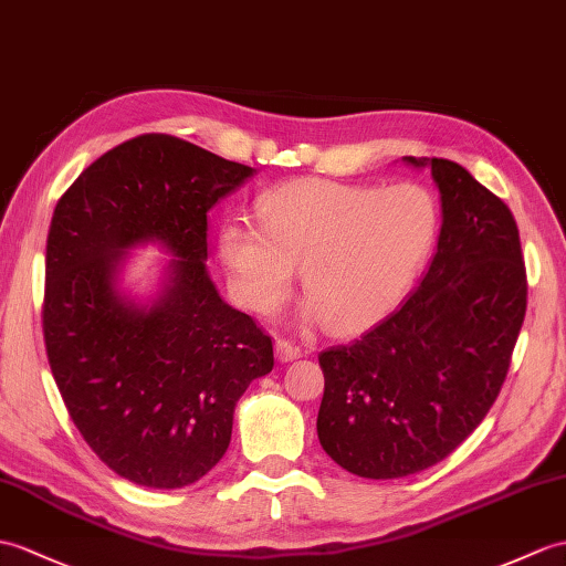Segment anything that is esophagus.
Listing matches in <instances>:
<instances>
[{
  "instance_id": "obj_1",
  "label": "esophagus",
  "mask_w": 566,
  "mask_h": 566,
  "mask_svg": "<svg viewBox=\"0 0 566 566\" xmlns=\"http://www.w3.org/2000/svg\"><path fill=\"white\" fill-rule=\"evenodd\" d=\"M274 352H277V359H280L282 364L294 361V359L301 357V349L294 347L292 343H289V339H277V343H274Z\"/></svg>"
}]
</instances>
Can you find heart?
<instances>
[{
	"mask_svg": "<svg viewBox=\"0 0 566 566\" xmlns=\"http://www.w3.org/2000/svg\"><path fill=\"white\" fill-rule=\"evenodd\" d=\"M260 229L231 221L219 253L241 301L262 315L292 294L296 270L306 323L333 333L369 331L400 304L437 243L441 212L424 186L380 188L301 178L255 205Z\"/></svg>",
	"mask_w": 566,
	"mask_h": 566,
	"instance_id": "heart-1",
	"label": "heart"
}]
</instances>
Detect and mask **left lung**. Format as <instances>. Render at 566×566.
<instances>
[{
  "instance_id": "1",
  "label": "left lung",
  "mask_w": 566,
  "mask_h": 566,
  "mask_svg": "<svg viewBox=\"0 0 566 566\" xmlns=\"http://www.w3.org/2000/svg\"><path fill=\"white\" fill-rule=\"evenodd\" d=\"M441 195L422 284L352 345L321 352L323 451L352 475L396 480L455 451L490 412L525 318V265L511 209L449 159H415Z\"/></svg>"
}]
</instances>
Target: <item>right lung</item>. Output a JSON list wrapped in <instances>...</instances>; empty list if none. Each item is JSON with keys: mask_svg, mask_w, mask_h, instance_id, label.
<instances>
[{"mask_svg": "<svg viewBox=\"0 0 566 566\" xmlns=\"http://www.w3.org/2000/svg\"><path fill=\"white\" fill-rule=\"evenodd\" d=\"M255 174L197 144L142 135L60 197L45 251L43 333L60 396L117 475L151 490L205 478L227 453L235 402L274 366L272 339L207 270V212ZM169 258L147 302L122 289L128 251Z\"/></svg>", "mask_w": 566, "mask_h": 566, "instance_id": "add662e5", "label": "right lung"}]
</instances>
